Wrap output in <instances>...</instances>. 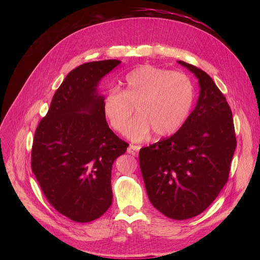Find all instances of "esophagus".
<instances>
[{"mask_svg":"<svg viewBox=\"0 0 260 260\" xmlns=\"http://www.w3.org/2000/svg\"><path fill=\"white\" fill-rule=\"evenodd\" d=\"M140 146H137V145H133V144H131L129 146H128V148H127V152L129 153V154H132V155H134V156H138V154H139V151H140Z\"/></svg>","mask_w":260,"mask_h":260,"instance_id":"1","label":"esophagus"}]
</instances>
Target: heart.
<instances>
[{
    "instance_id": "obj_1",
    "label": "heart",
    "mask_w": 260,
    "mask_h": 260,
    "mask_svg": "<svg viewBox=\"0 0 260 260\" xmlns=\"http://www.w3.org/2000/svg\"><path fill=\"white\" fill-rule=\"evenodd\" d=\"M193 101V84L186 74L145 64L128 74L122 90L106 93L103 113L111 127L123 133L136 108L127 136L139 142L151 131L159 138L175 134L188 118Z\"/></svg>"
}]
</instances>
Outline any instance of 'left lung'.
<instances>
[{"instance_id":"1","label":"left lung","mask_w":260,"mask_h":260,"mask_svg":"<svg viewBox=\"0 0 260 260\" xmlns=\"http://www.w3.org/2000/svg\"><path fill=\"white\" fill-rule=\"evenodd\" d=\"M200 83L194 110L170 138L141 148L140 168L153 207L184 220L204 212L224 187L237 147L232 110L206 72L178 61Z\"/></svg>"}]
</instances>
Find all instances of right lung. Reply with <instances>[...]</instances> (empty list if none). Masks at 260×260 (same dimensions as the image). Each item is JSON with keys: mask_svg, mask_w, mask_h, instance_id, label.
<instances>
[{"mask_svg": "<svg viewBox=\"0 0 260 260\" xmlns=\"http://www.w3.org/2000/svg\"><path fill=\"white\" fill-rule=\"evenodd\" d=\"M119 63L106 59L72 70L35 132L31 171L49 204L75 222L95 220L110 208L112 166L128 146L109 127L96 90Z\"/></svg>", "mask_w": 260, "mask_h": 260, "instance_id": "obj_1", "label": "right lung"}]
</instances>
